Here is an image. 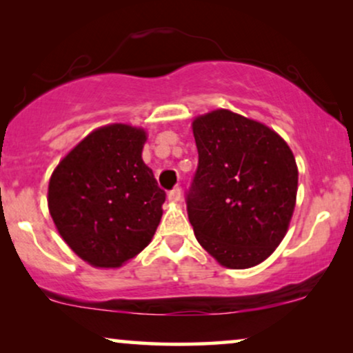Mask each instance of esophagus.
Segmentation results:
<instances>
[{"label":"esophagus","instance_id":"34e87169","mask_svg":"<svg viewBox=\"0 0 353 353\" xmlns=\"http://www.w3.org/2000/svg\"><path fill=\"white\" fill-rule=\"evenodd\" d=\"M168 199H169V202H172V203L181 202V199H182V190L179 189V187H176V189H172L171 192H169Z\"/></svg>","mask_w":353,"mask_h":353}]
</instances>
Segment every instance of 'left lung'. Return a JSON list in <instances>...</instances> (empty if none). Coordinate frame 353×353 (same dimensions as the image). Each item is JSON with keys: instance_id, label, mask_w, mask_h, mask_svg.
Instances as JSON below:
<instances>
[{"instance_id": "1", "label": "left lung", "mask_w": 353, "mask_h": 353, "mask_svg": "<svg viewBox=\"0 0 353 353\" xmlns=\"http://www.w3.org/2000/svg\"><path fill=\"white\" fill-rule=\"evenodd\" d=\"M199 168L187 195L195 238L218 264L249 269L270 257L296 205L298 166L267 125L228 109L192 120Z\"/></svg>"}]
</instances>
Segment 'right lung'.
Instances as JSON below:
<instances>
[{"label":"right lung","mask_w":353,"mask_h":353,"mask_svg":"<svg viewBox=\"0 0 353 353\" xmlns=\"http://www.w3.org/2000/svg\"><path fill=\"white\" fill-rule=\"evenodd\" d=\"M145 128L109 123L83 138L53 169L48 212L71 251L96 269H119L153 239L166 194L141 151Z\"/></svg>","instance_id":"right-lung-1"}]
</instances>
